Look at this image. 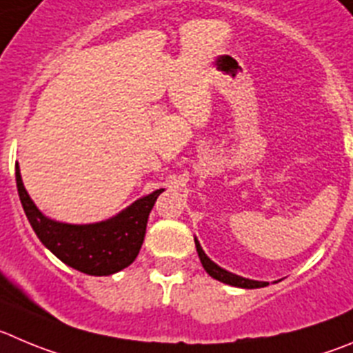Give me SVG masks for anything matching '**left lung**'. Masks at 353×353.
Returning <instances> with one entry per match:
<instances>
[{"instance_id": "8db88e82", "label": "left lung", "mask_w": 353, "mask_h": 353, "mask_svg": "<svg viewBox=\"0 0 353 353\" xmlns=\"http://www.w3.org/2000/svg\"><path fill=\"white\" fill-rule=\"evenodd\" d=\"M195 245H196V252H199L200 261H202V266L205 268V272L209 273L212 279H216V281L223 282V284H230V285H235V288H243V289H258V288H265V285H268V282L243 279V276L235 275V273L228 272V270L221 268V266H217L216 263L210 261V259L207 258V254L203 252V249L200 247V242L196 239H195Z\"/></svg>"}]
</instances>
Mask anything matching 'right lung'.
Masks as SVG:
<instances>
[{
    "instance_id": "add662e5",
    "label": "right lung",
    "mask_w": 353,
    "mask_h": 353,
    "mask_svg": "<svg viewBox=\"0 0 353 353\" xmlns=\"http://www.w3.org/2000/svg\"><path fill=\"white\" fill-rule=\"evenodd\" d=\"M15 181L24 212L32 230L47 249L62 263L87 275H113L137 258L146 235L148 217L163 190L143 196L111 219L92 225L59 223L39 212L26 192L19 163Z\"/></svg>"
}]
</instances>
